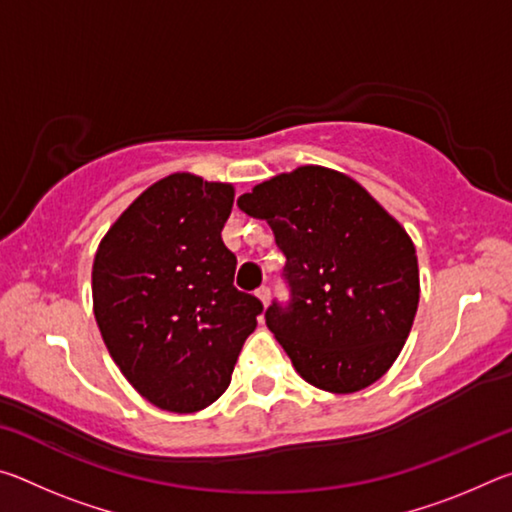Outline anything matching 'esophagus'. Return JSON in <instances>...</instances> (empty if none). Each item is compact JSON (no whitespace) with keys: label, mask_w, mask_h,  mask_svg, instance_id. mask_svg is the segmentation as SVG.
<instances>
[{"label":"esophagus","mask_w":512,"mask_h":512,"mask_svg":"<svg viewBox=\"0 0 512 512\" xmlns=\"http://www.w3.org/2000/svg\"><path fill=\"white\" fill-rule=\"evenodd\" d=\"M255 293H257V298L262 300L264 307L268 305V302H271V289H268V287H259Z\"/></svg>","instance_id":"34e87169"}]
</instances>
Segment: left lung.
Returning <instances> with one entry per match:
<instances>
[{
	"instance_id": "obj_1",
	"label": "left lung",
	"mask_w": 512,
	"mask_h": 512,
	"mask_svg": "<svg viewBox=\"0 0 512 512\" xmlns=\"http://www.w3.org/2000/svg\"><path fill=\"white\" fill-rule=\"evenodd\" d=\"M271 225L287 257L289 302L266 325L302 379L357 393L393 366L420 300L413 241L366 189L339 171L300 167L239 196Z\"/></svg>"
}]
</instances>
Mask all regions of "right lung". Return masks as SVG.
Masks as SVG:
<instances>
[{"label": "right lung", "instance_id": "obj_1", "mask_svg": "<svg viewBox=\"0 0 512 512\" xmlns=\"http://www.w3.org/2000/svg\"><path fill=\"white\" fill-rule=\"evenodd\" d=\"M235 189L171 173L137 196L99 244L94 316L124 377L151 404L194 413L219 400L262 300L235 287L221 230Z\"/></svg>", "mask_w": 512, "mask_h": 512}]
</instances>
